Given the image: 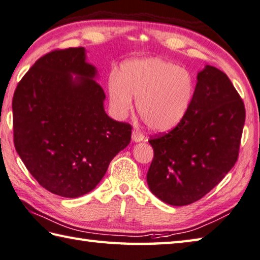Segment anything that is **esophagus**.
I'll list each match as a JSON object with an SVG mask.
<instances>
[{
  "label": "esophagus",
  "mask_w": 260,
  "mask_h": 260,
  "mask_svg": "<svg viewBox=\"0 0 260 260\" xmlns=\"http://www.w3.org/2000/svg\"><path fill=\"white\" fill-rule=\"evenodd\" d=\"M144 135L140 133V131L138 130H134L133 131V140L135 143H138V142H142V140H144Z\"/></svg>",
  "instance_id": "obj_1"
}]
</instances>
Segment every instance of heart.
I'll list each match as a JSON object with an SVG mask.
<instances>
[{
  "mask_svg": "<svg viewBox=\"0 0 260 260\" xmlns=\"http://www.w3.org/2000/svg\"><path fill=\"white\" fill-rule=\"evenodd\" d=\"M109 99L115 115L124 117L137 100L142 120L155 131L174 129L192 104L194 81L187 71L161 58L125 62L120 75L108 81Z\"/></svg>",
  "mask_w": 260,
  "mask_h": 260,
  "instance_id": "obj_1",
  "label": "heart"
}]
</instances>
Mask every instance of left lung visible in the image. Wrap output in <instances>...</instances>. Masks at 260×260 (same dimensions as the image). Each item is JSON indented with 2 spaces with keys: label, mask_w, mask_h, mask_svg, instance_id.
<instances>
[{
  "label": "left lung",
  "mask_w": 260,
  "mask_h": 260,
  "mask_svg": "<svg viewBox=\"0 0 260 260\" xmlns=\"http://www.w3.org/2000/svg\"><path fill=\"white\" fill-rule=\"evenodd\" d=\"M244 121L243 100L231 80L207 65L183 121L148 140L154 151L147 172L151 192L177 207L202 199L238 161Z\"/></svg>",
  "instance_id": "left-lung-1"
}]
</instances>
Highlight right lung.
<instances>
[{"mask_svg": "<svg viewBox=\"0 0 260 260\" xmlns=\"http://www.w3.org/2000/svg\"><path fill=\"white\" fill-rule=\"evenodd\" d=\"M95 74L84 48L54 50L35 61L13 93L16 151L38 183L59 197L91 192L131 140L133 126L105 113Z\"/></svg>", "mask_w": 260, "mask_h": 260, "instance_id": "obj_1", "label": "right lung"}]
</instances>
